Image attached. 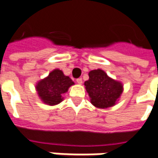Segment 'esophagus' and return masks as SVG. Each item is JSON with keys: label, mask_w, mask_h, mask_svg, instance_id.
<instances>
[{"label": "esophagus", "mask_w": 158, "mask_h": 158, "mask_svg": "<svg viewBox=\"0 0 158 158\" xmlns=\"http://www.w3.org/2000/svg\"><path fill=\"white\" fill-rule=\"evenodd\" d=\"M77 82L80 85L82 84V79L81 78H78V79H77Z\"/></svg>", "instance_id": "34e87169"}]
</instances>
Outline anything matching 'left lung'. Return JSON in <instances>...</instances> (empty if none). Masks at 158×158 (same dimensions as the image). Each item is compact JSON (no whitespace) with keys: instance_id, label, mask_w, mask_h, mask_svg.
Listing matches in <instances>:
<instances>
[{"instance_id":"left-lung-1","label":"left lung","mask_w":158,"mask_h":158,"mask_svg":"<svg viewBox=\"0 0 158 158\" xmlns=\"http://www.w3.org/2000/svg\"><path fill=\"white\" fill-rule=\"evenodd\" d=\"M88 76L84 86L92 105L99 109L115 106L123 92V83L110 77L101 69L89 71Z\"/></svg>"}]
</instances>
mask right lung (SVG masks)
Segmentation results:
<instances>
[{"mask_svg":"<svg viewBox=\"0 0 158 158\" xmlns=\"http://www.w3.org/2000/svg\"><path fill=\"white\" fill-rule=\"evenodd\" d=\"M74 81L59 69H54L48 77L41 79L35 85L39 99L48 106H56L63 101V94L68 92Z\"/></svg>","mask_w":158,"mask_h":158,"instance_id":"obj_1","label":"right lung"}]
</instances>
